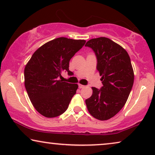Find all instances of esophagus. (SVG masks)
<instances>
[{"label":"esophagus","instance_id":"obj_1","mask_svg":"<svg viewBox=\"0 0 155 155\" xmlns=\"http://www.w3.org/2000/svg\"><path fill=\"white\" fill-rule=\"evenodd\" d=\"M78 86H79V88H80V89H82V88H84V87H85V86L82 85V84H78Z\"/></svg>","mask_w":155,"mask_h":155}]
</instances>
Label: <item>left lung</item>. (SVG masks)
Listing matches in <instances>:
<instances>
[{
	"label": "left lung",
	"mask_w": 155,
	"mask_h": 155,
	"mask_svg": "<svg viewBox=\"0 0 155 155\" xmlns=\"http://www.w3.org/2000/svg\"><path fill=\"white\" fill-rule=\"evenodd\" d=\"M85 46L96 53L102 83L101 89L92 87L86 105L93 117L108 120L123 107L132 90L134 74L130 56L122 46L107 37L91 39Z\"/></svg>",
	"instance_id": "8db88e82"
}]
</instances>
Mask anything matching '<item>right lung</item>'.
Wrapping results in <instances>:
<instances>
[{
    "instance_id": "1",
    "label": "right lung",
    "mask_w": 155,
    "mask_h": 155,
    "mask_svg": "<svg viewBox=\"0 0 155 155\" xmlns=\"http://www.w3.org/2000/svg\"><path fill=\"white\" fill-rule=\"evenodd\" d=\"M86 41L59 37L46 43L33 53L24 69V84L35 109L46 118L57 117L67 109L78 85L59 80L69 75L70 59Z\"/></svg>"
}]
</instances>
